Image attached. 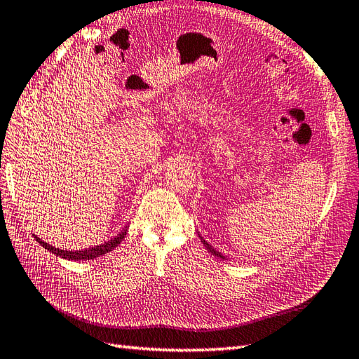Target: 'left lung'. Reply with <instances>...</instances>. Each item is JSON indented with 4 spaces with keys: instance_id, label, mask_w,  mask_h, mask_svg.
<instances>
[{
    "instance_id": "obj_1",
    "label": "left lung",
    "mask_w": 359,
    "mask_h": 359,
    "mask_svg": "<svg viewBox=\"0 0 359 359\" xmlns=\"http://www.w3.org/2000/svg\"><path fill=\"white\" fill-rule=\"evenodd\" d=\"M200 240H201V243H203V245L206 247V249H208V250H209L210 253H212L214 256H217V258H219V259H224V256H223L222 253H219V252H217V250L214 249V247H212V245H210V244H208V243H206V241L203 240V238H201V236H200Z\"/></svg>"
}]
</instances>
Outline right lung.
Masks as SVG:
<instances>
[{"instance_id":"add662e5","label":"right lung","mask_w":359,"mask_h":359,"mask_svg":"<svg viewBox=\"0 0 359 359\" xmlns=\"http://www.w3.org/2000/svg\"><path fill=\"white\" fill-rule=\"evenodd\" d=\"M126 233H127V227H124L123 232H119L115 238H112V240H109L104 244L89 247V249H85V250H76V252L74 250L56 249V247H53L48 243L42 241L38 235H33V236L36 238V241H38L42 247H45V249H47L48 252L54 253L56 256H60V258H63V259H69V261H86L88 259L89 261V259H94V258H98V256H103L109 252H112L115 247H118V244L124 240Z\"/></svg>"}]
</instances>
